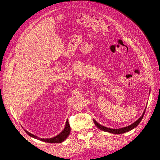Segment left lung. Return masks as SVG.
Returning a JSON list of instances; mask_svg holds the SVG:
<instances>
[{
    "mask_svg": "<svg viewBox=\"0 0 160 160\" xmlns=\"http://www.w3.org/2000/svg\"><path fill=\"white\" fill-rule=\"evenodd\" d=\"M146 109H145V110L143 111L142 115L137 121H135V122L133 123L128 125V126H127V127H124V128H120V129H111V128L105 127V126H103V125H101L99 123L97 122L95 119H93V122H94L96 126L98 127L100 130H102V131H104V132H107L111 133H113V134H122V133H123L128 132H129V131L132 130L133 129H134L135 128H136L138 126L139 123L141 122L142 119H143V117L144 115L145 111H146Z\"/></svg>",
    "mask_w": 160,
    "mask_h": 160,
    "instance_id": "obj_1",
    "label": "left lung"
}]
</instances>
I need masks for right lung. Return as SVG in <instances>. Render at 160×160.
I'll list each match as a JSON object with an SVG mask.
<instances>
[{
	"mask_svg": "<svg viewBox=\"0 0 160 160\" xmlns=\"http://www.w3.org/2000/svg\"><path fill=\"white\" fill-rule=\"evenodd\" d=\"M25 132L28 135H30L31 137L40 140V141L44 142H47V143H59L64 142L65 140L67 138H68V136L70 134V132H71V128H70V125H69V121H68V119H67V122H66V123H65V126L63 130H62L59 134H58L57 135H56V136L53 137V138H40L36 136V135H33V134L29 133L28 132H27V131L25 130Z\"/></svg>",
	"mask_w": 160,
	"mask_h": 160,
	"instance_id": "obj_1",
	"label": "right lung"
}]
</instances>
